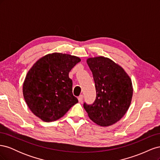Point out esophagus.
I'll list each match as a JSON object with an SVG mask.
<instances>
[{
  "label": "esophagus",
  "instance_id": "1",
  "mask_svg": "<svg viewBox=\"0 0 160 160\" xmlns=\"http://www.w3.org/2000/svg\"><path fill=\"white\" fill-rule=\"evenodd\" d=\"M83 95H81L78 97V100L80 103L83 102Z\"/></svg>",
  "mask_w": 160,
  "mask_h": 160
}]
</instances>
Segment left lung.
<instances>
[{"mask_svg": "<svg viewBox=\"0 0 160 160\" xmlns=\"http://www.w3.org/2000/svg\"><path fill=\"white\" fill-rule=\"evenodd\" d=\"M96 89L94 103L83 107L94 123L107 127L118 122L128 110L133 96L132 80L122 67L102 56L89 58Z\"/></svg>", "mask_w": 160, "mask_h": 160, "instance_id": "1", "label": "left lung"}]
</instances>
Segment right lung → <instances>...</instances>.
<instances>
[{"label":"right lung","mask_w":160,"mask_h":160,"mask_svg":"<svg viewBox=\"0 0 160 160\" xmlns=\"http://www.w3.org/2000/svg\"><path fill=\"white\" fill-rule=\"evenodd\" d=\"M80 61L78 57L54 52L41 58L28 71L22 86L24 98L43 122L60 119L78 102L72 95L69 72Z\"/></svg>","instance_id":"obj_1"}]
</instances>
